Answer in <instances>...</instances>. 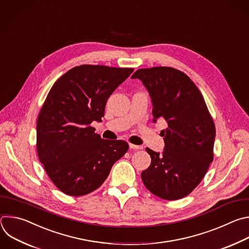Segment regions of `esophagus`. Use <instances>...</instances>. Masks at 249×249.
I'll return each instance as SVG.
<instances>
[{
    "label": "esophagus",
    "mask_w": 249,
    "mask_h": 249,
    "mask_svg": "<svg viewBox=\"0 0 249 249\" xmlns=\"http://www.w3.org/2000/svg\"><path fill=\"white\" fill-rule=\"evenodd\" d=\"M129 147H130V149H133V150H139V149H143L142 146L135 145V144H132V143L129 144Z\"/></svg>",
    "instance_id": "34e87169"
}]
</instances>
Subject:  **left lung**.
<instances>
[{"label":"left lung","instance_id":"1","mask_svg":"<svg viewBox=\"0 0 249 249\" xmlns=\"http://www.w3.org/2000/svg\"><path fill=\"white\" fill-rule=\"evenodd\" d=\"M151 96L154 122L166 121L162 154L149 148L151 164L141 173L146 188L165 200H178L201 182L214 159L215 124L204 98L182 71L170 67L137 70Z\"/></svg>","mask_w":249,"mask_h":249}]
</instances>
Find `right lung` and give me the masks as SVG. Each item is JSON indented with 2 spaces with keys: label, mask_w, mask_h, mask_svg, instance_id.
Returning a JSON list of instances; mask_svg holds the SVG:
<instances>
[{
  "label": "right lung",
  "mask_w": 249,
  "mask_h": 249,
  "mask_svg": "<svg viewBox=\"0 0 249 249\" xmlns=\"http://www.w3.org/2000/svg\"><path fill=\"white\" fill-rule=\"evenodd\" d=\"M132 71L82 65L63 74L49 91L37 119V154L62 192L82 196L94 191L127 152V142L101 138L91 123L101 121L110 95Z\"/></svg>",
  "instance_id": "add662e5"
}]
</instances>
